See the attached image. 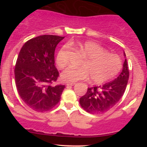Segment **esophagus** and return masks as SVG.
I'll return each instance as SVG.
<instances>
[{
    "mask_svg": "<svg viewBox=\"0 0 147 147\" xmlns=\"http://www.w3.org/2000/svg\"><path fill=\"white\" fill-rule=\"evenodd\" d=\"M75 83H67L66 84V86H72L75 85Z\"/></svg>",
    "mask_w": 147,
    "mask_h": 147,
    "instance_id": "obj_1",
    "label": "esophagus"
}]
</instances>
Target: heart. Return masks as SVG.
Listing matches in <instances>:
<instances>
[{
  "label": "heart",
  "instance_id": "1",
  "mask_svg": "<svg viewBox=\"0 0 147 147\" xmlns=\"http://www.w3.org/2000/svg\"><path fill=\"white\" fill-rule=\"evenodd\" d=\"M85 61L82 68L65 69L61 75L65 82H76L85 80L90 77L95 84H102L112 79L119 73L122 67V62L117 55L108 52L106 49L93 41H86L78 45ZM56 63L59 68H63L68 63L67 50L62 48L56 56Z\"/></svg>",
  "mask_w": 147,
  "mask_h": 147
}]
</instances>
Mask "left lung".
Instances as JSON below:
<instances>
[{"label": "left lung", "instance_id": "left-lung-1", "mask_svg": "<svg viewBox=\"0 0 147 147\" xmlns=\"http://www.w3.org/2000/svg\"><path fill=\"white\" fill-rule=\"evenodd\" d=\"M124 56L126 57L124 52ZM129 77L126 59L123 64L122 70L113 81L99 86L88 88L86 93L79 99V103L86 112L92 114L105 113L113 108L125 92Z\"/></svg>", "mask_w": 147, "mask_h": 147}]
</instances>
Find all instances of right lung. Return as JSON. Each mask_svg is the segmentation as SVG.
<instances>
[{
	"label": "right lung",
	"instance_id": "obj_1",
	"mask_svg": "<svg viewBox=\"0 0 147 147\" xmlns=\"http://www.w3.org/2000/svg\"><path fill=\"white\" fill-rule=\"evenodd\" d=\"M64 36L42 35L29 40L20 50L14 69L21 98L37 112L51 110L59 102L64 85L52 86L58 78L55 51Z\"/></svg>",
	"mask_w": 147,
	"mask_h": 147
}]
</instances>
